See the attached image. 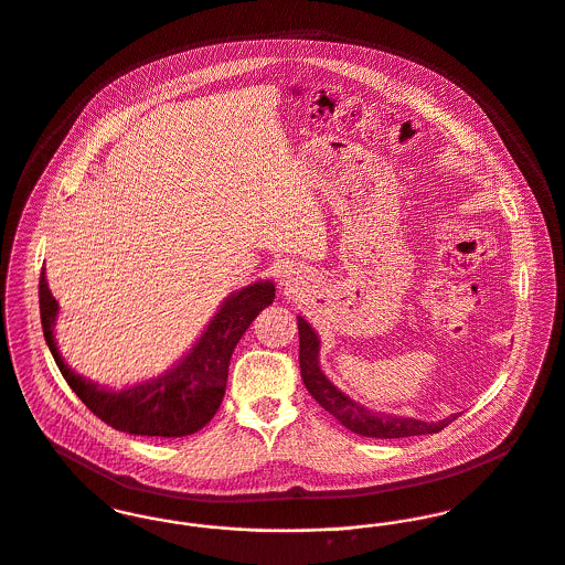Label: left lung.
Instances as JSON below:
<instances>
[{"label": "left lung", "instance_id": "1", "mask_svg": "<svg viewBox=\"0 0 565 565\" xmlns=\"http://www.w3.org/2000/svg\"><path fill=\"white\" fill-rule=\"evenodd\" d=\"M318 335L312 327L299 316V366L301 379L308 392L316 398V403L329 412L340 425L349 431L364 436V438L394 439L412 438V436H427L438 434L448 427L457 416L444 418L439 423H425L416 418H401L387 416L381 412H371L355 401H351L344 392H340L327 376L322 375L318 366Z\"/></svg>", "mask_w": 565, "mask_h": 565}]
</instances>
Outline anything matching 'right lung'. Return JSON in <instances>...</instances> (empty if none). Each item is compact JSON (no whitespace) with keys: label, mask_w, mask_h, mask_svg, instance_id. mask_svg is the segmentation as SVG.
Masks as SVG:
<instances>
[{"label":"right lung","mask_w":565,"mask_h":565,"mask_svg":"<svg viewBox=\"0 0 565 565\" xmlns=\"http://www.w3.org/2000/svg\"><path fill=\"white\" fill-rule=\"evenodd\" d=\"M275 286L257 281L232 295L189 355L156 381H147L121 392L97 387L93 381L75 375L61 358L54 342L58 303L52 297L45 268L39 281V306L45 342L68 387L106 425L131 436L184 438L205 427L221 407L227 385L232 353L252 324L253 318L270 306Z\"/></svg>","instance_id":"add662e5"}]
</instances>
